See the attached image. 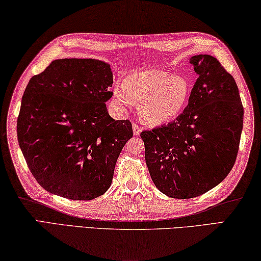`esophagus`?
Instances as JSON below:
<instances>
[{"label": "esophagus", "mask_w": 261, "mask_h": 261, "mask_svg": "<svg viewBox=\"0 0 261 261\" xmlns=\"http://www.w3.org/2000/svg\"><path fill=\"white\" fill-rule=\"evenodd\" d=\"M133 132H134L135 136H139L141 134V132H142V127H141L138 122H134L133 123Z\"/></svg>", "instance_id": "esophagus-1"}]
</instances>
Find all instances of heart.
<instances>
[{"instance_id": "1", "label": "heart", "mask_w": 261, "mask_h": 261, "mask_svg": "<svg viewBox=\"0 0 261 261\" xmlns=\"http://www.w3.org/2000/svg\"><path fill=\"white\" fill-rule=\"evenodd\" d=\"M191 96V82L185 75H174L161 70H145L126 77L122 86L114 88L119 107L128 99L139 105L143 122L150 126L167 123L180 116Z\"/></svg>"}]
</instances>
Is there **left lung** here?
<instances>
[{
  "mask_svg": "<svg viewBox=\"0 0 261 261\" xmlns=\"http://www.w3.org/2000/svg\"><path fill=\"white\" fill-rule=\"evenodd\" d=\"M190 63L198 77L184 112L141 133L154 186L177 199L203 195L229 174L243 128V104L230 73L210 55Z\"/></svg>",
  "mask_w": 261,
  "mask_h": 261,
  "instance_id": "1",
  "label": "left lung"
}]
</instances>
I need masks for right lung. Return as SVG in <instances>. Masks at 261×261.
<instances>
[{"label":"right lung","mask_w":261,"mask_h":261,"mask_svg":"<svg viewBox=\"0 0 261 261\" xmlns=\"http://www.w3.org/2000/svg\"><path fill=\"white\" fill-rule=\"evenodd\" d=\"M110 65L97 59L64 58L31 77L17 120V136L31 173L49 193L74 200L102 196L132 122L114 120Z\"/></svg>","instance_id":"right-lung-1"}]
</instances>
